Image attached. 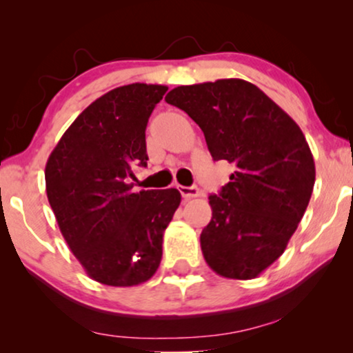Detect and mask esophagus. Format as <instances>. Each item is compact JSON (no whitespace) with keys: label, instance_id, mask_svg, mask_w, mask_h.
I'll list each match as a JSON object with an SVG mask.
<instances>
[{"label":"esophagus","instance_id":"obj_1","mask_svg":"<svg viewBox=\"0 0 353 353\" xmlns=\"http://www.w3.org/2000/svg\"><path fill=\"white\" fill-rule=\"evenodd\" d=\"M178 190H180L181 196L185 197V199H192V197H197L201 192L197 186H178Z\"/></svg>","mask_w":353,"mask_h":353}]
</instances>
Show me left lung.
Wrapping results in <instances>:
<instances>
[{"label":"left lung","mask_w":353,"mask_h":353,"mask_svg":"<svg viewBox=\"0 0 353 353\" xmlns=\"http://www.w3.org/2000/svg\"><path fill=\"white\" fill-rule=\"evenodd\" d=\"M168 104L204 132L214 161L234 163L212 194L201 249L216 274L252 279L281 257L315 185V162L299 125L262 90L241 79L176 86Z\"/></svg>","instance_id":"8db88e82"}]
</instances>
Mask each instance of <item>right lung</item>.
<instances>
[{"label": "right lung", "mask_w": 353, "mask_h": 353, "mask_svg": "<svg viewBox=\"0 0 353 353\" xmlns=\"http://www.w3.org/2000/svg\"><path fill=\"white\" fill-rule=\"evenodd\" d=\"M168 88L132 83L91 103L46 162V194L65 243L86 274L108 286L148 281L162 259L163 231L180 191H133L148 165L146 127Z\"/></svg>", "instance_id": "right-lung-1"}]
</instances>
